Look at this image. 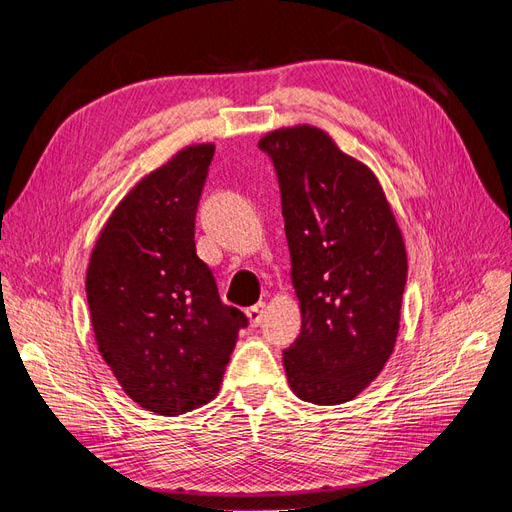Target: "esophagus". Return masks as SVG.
<instances>
[{"instance_id":"esophagus-1","label":"esophagus","mask_w":512,"mask_h":512,"mask_svg":"<svg viewBox=\"0 0 512 512\" xmlns=\"http://www.w3.org/2000/svg\"><path fill=\"white\" fill-rule=\"evenodd\" d=\"M265 312H267V305L262 303V301H258L256 305H252V307H247V309H245V314H247V318H250L252 327H258V324L262 322V316H265Z\"/></svg>"}]
</instances>
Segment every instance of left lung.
<instances>
[{"mask_svg":"<svg viewBox=\"0 0 512 512\" xmlns=\"http://www.w3.org/2000/svg\"><path fill=\"white\" fill-rule=\"evenodd\" d=\"M282 194L301 307L284 350L292 393L318 406L354 399L395 348L408 258L389 200L371 170L314 126L260 138Z\"/></svg>","mask_w":512,"mask_h":512,"instance_id":"obj_1","label":"left lung"}]
</instances>
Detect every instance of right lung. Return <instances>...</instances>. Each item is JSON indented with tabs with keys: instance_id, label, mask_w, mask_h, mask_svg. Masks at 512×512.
Masks as SVG:
<instances>
[{
	"instance_id": "obj_1",
	"label": "right lung",
	"mask_w": 512,
	"mask_h": 512,
	"mask_svg": "<svg viewBox=\"0 0 512 512\" xmlns=\"http://www.w3.org/2000/svg\"><path fill=\"white\" fill-rule=\"evenodd\" d=\"M213 151L190 145L138 181L104 224L87 267L102 359L132 401L162 416L218 395L247 327L196 256L194 220Z\"/></svg>"
}]
</instances>
